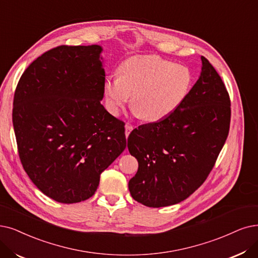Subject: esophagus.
I'll list each match as a JSON object with an SVG mask.
<instances>
[{"label": "esophagus", "mask_w": 258, "mask_h": 258, "mask_svg": "<svg viewBox=\"0 0 258 258\" xmlns=\"http://www.w3.org/2000/svg\"><path fill=\"white\" fill-rule=\"evenodd\" d=\"M125 128H126V138H128L129 137V135H130V132L133 130V127L131 126V125H127L125 126Z\"/></svg>", "instance_id": "1"}]
</instances>
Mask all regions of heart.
<instances>
[{
    "label": "heart",
    "mask_w": 258,
    "mask_h": 258,
    "mask_svg": "<svg viewBox=\"0 0 258 258\" xmlns=\"http://www.w3.org/2000/svg\"><path fill=\"white\" fill-rule=\"evenodd\" d=\"M191 80L186 67L159 56H135L120 64L118 78L106 81L105 96L113 114H118L131 95V109L140 118L158 121L186 98Z\"/></svg>",
    "instance_id": "obj_1"
}]
</instances>
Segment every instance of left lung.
<instances>
[{
	"mask_svg": "<svg viewBox=\"0 0 258 258\" xmlns=\"http://www.w3.org/2000/svg\"><path fill=\"white\" fill-rule=\"evenodd\" d=\"M201 74L186 98L164 119L132 130L128 149L139 162L129 190L149 208L177 204L207 180L228 138L230 95L201 56Z\"/></svg>",
	"mask_w": 258,
	"mask_h": 258,
	"instance_id": "1",
	"label": "left lung"
}]
</instances>
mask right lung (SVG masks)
<instances>
[{
    "instance_id": "1",
    "label": "right lung",
    "mask_w": 258,
    "mask_h": 258,
    "mask_svg": "<svg viewBox=\"0 0 258 258\" xmlns=\"http://www.w3.org/2000/svg\"><path fill=\"white\" fill-rule=\"evenodd\" d=\"M99 45H60L34 60L15 91L13 123L22 166L47 197L77 203L125 150V122L100 104Z\"/></svg>"
}]
</instances>
